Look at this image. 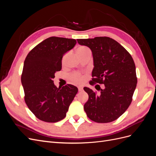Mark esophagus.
<instances>
[{
	"mask_svg": "<svg viewBox=\"0 0 156 156\" xmlns=\"http://www.w3.org/2000/svg\"><path fill=\"white\" fill-rule=\"evenodd\" d=\"M78 90H79V92L83 91V88H82V87H78Z\"/></svg>",
	"mask_w": 156,
	"mask_h": 156,
	"instance_id": "obj_1",
	"label": "esophagus"
}]
</instances>
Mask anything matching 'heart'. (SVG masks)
Returning <instances> with one entry per match:
<instances>
[{"mask_svg": "<svg viewBox=\"0 0 156 156\" xmlns=\"http://www.w3.org/2000/svg\"><path fill=\"white\" fill-rule=\"evenodd\" d=\"M76 53L79 57H81V56L85 55L87 54L91 53V52H90V50L88 48H87V47L80 46L77 49ZM66 56H64V58L62 59V62L64 61ZM71 79H72V81L75 83H81L83 80V78L81 76V75H80L79 73H73L72 75H71Z\"/></svg>", "mask_w": 156, "mask_h": 156, "instance_id": "obj_1", "label": "heart"}]
</instances>
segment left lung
<instances>
[{"instance_id":"1","label":"left lung","mask_w":156,"mask_h":156,"mask_svg":"<svg viewBox=\"0 0 156 156\" xmlns=\"http://www.w3.org/2000/svg\"><path fill=\"white\" fill-rule=\"evenodd\" d=\"M77 42L92 51L94 67L90 84L105 86L99 95L90 88H84L88 94L84 111L90 119L98 123L114 121L129 107L136 86L133 58L124 47L111 37L78 39Z\"/></svg>"}]
</instances>
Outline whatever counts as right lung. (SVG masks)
I'll list each match as a JSON object with an SVG mask.
<instances>
[{
    "label": "right lung",
    "instance_id": "add662e5",
    "mask_svg": "<svg viewBox=\"0 0 156 156\" xmlns=\"http://www.w3.org/2000/svg\"><path fill=\"white\" fill-rule=\"evenodd\" d=\"M76 43L74 39L50 37L27 56L21 75L25 101L40 120L56 122L64 119L78 92L72 84L57 88L53 81L55 73L62 69L63 55Z\"/></svg>",
    "mask_w": 156,
    "mask_h": 156
}]
</instances>
